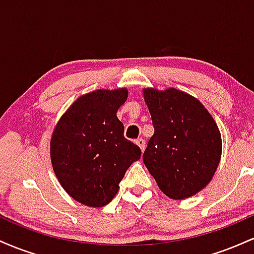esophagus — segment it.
<instances>
[{
    "label": "esophagus",
    "mask_w": 254,
    "mask_h": 254,
    "mask_svg": "<svg viewBox=\"0 0 254 254\" xmlns=\"http://www.w3.org/2000/svg\"><path fill=\"white\" fill-rule=\"evenodd\" d=\"M136 144L138 145L139 148H141V150H142V151L144 150V148H145V142H144V139H143V138H138V139H136Z\"/></svg>",
    "instance_id": "34e87169"
}]
</instances>
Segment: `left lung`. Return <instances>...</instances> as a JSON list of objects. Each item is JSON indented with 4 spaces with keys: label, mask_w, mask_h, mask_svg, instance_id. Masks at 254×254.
<instances>
[{
    "label": "left lung",
    "mask_w": 254,
    "mask_h": 254,
    "mask_svg": "<svg viewBox=\"0 0 254 254\" xmlns=\"http://www.w3.org/2000/svg\"><path fill=\"white\" fill-rule=\"evenodd\" d=\"M143 97L154 127L143 154L145 167L166 196H193L220 164L222 141L214 118L199 100L176 88H145Z\"/></svg>",
    "instance_id": "8db88e82"
}]
</instances>
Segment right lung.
Returning <instances> with one entry per match:
<instances>
[{
  "label": "right lung",
  "mask_w": 254,
  "mask_h": 254,
  "mask_svg": "<svg viewBox=\"0 0 254 254\" xmlns=\"http://www.w3.org/2000/svg\"><path fill=\"white\" fill-rule=\"evenodd\" d=\"M127 88L98 89L84 94L61 117L51 137L52 168L70 197L87 206L106 205L133 161L138 145L124 137L117 111Z\"/></svg>",
  "instance_id": "add662e5"
}]
</instances>
